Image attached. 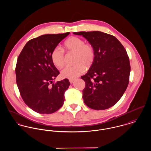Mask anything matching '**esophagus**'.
<instances>
[{"mask_svg":"<svg viewBox=\"0 0 151 151\" xmlns=\"http://www.w3.org/2000/svg\"><path fill=\"white\" fill-rule=\"evenodd\" d=\"M69 81H70V84H72V83H73V81H74V79H71V78H70V79H69Z\"/></svg>","mask_w":151,"mask_h":151,"instance_id":"obj_1","label":"esophagus"}]
</instances>
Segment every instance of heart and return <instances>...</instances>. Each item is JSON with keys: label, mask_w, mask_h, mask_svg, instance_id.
<instances>
[{"label": "heart", "mask_w": 151, "mask_h": 151, "mask_svg": "<svg viewBox=\"0 0 151 151\" xmlns=\"http://www.w3.org/2000/svg\"><path fill=\"white\" fill-rule=\"evenodd\" d=\"M65 48L69 52L76 53L74 63L72 66H67L61 71V76L63 78H74L85 71V67L89 68L94 62L95 52L93 47L89 43L78 37H72L67 40L64 43ZM51 59L53 64L58 68H62L65 64L64 51L57 47L51 53Z\"/></svg>", "instance_id": "1"}]
</instances>
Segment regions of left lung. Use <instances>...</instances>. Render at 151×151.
<instances>
[{
  "label": "left lung",
  "mask_w": 151,
  "mask_h": 151,
  "mask_svg": "<svg viewBox=\"0 0 151 151\" xmlns=\"http://www.w3.org/2000/svg\"><path fill=\"white\" fill-rule=\"evenodd\" d=\"M92 45L95 60L86 75L83 98L92 109L105 110L122 98L129 83L131 70L126 50L114 36L101 31L77 32Z\"/></svg>",
  "instance_id": "8db88e82"
}]
</instances>
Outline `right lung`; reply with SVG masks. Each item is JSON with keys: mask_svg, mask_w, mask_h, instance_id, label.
Returning <instances> with one entry per match:
<instances>
[{"mask_svg": "<svg viewBox=\"0 0 151 151\" xmlns=\"http://www.w3.org/2000/svg\"><path fill=\"white\" fill-rule=\"evenodd\" d=\"M70 32L46 34L25 44L16 67V83L25 104L40 114H51L61 108L70 83L67 78L54 83L59 74L51 53Z\"/></svg>", "mask_w": 151, "mask_h": 151, "instance_id": "1", "label": "right lung"}]
</instances>
